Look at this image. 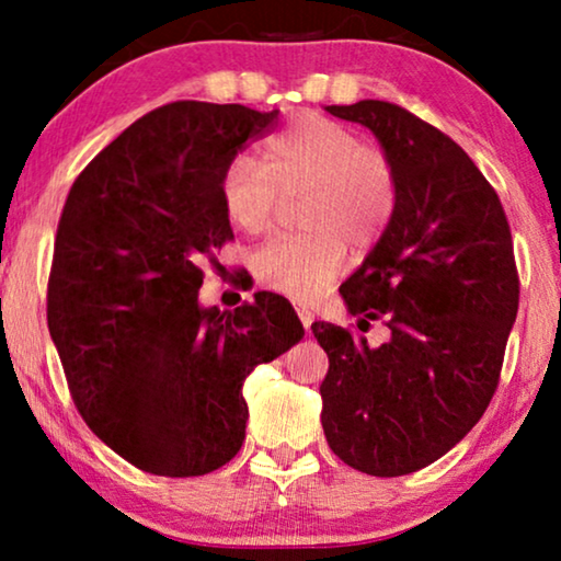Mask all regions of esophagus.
<instances>
[{
  "instance_id": "esophagus-1",
  "label": "esophagus",
  "mask_w": 561,
  "mask_h": 561,
  "mask_svg": "<svg viewBox=\"0 0 561 561\" xmlns=\"http://www.w3.org/2000/svg\"><path fill=\"white\" fill-rule=\"evenodd\" d=\"M294 306H296V313H298V319H301L304 329H306V332H309L311 324H313V311L309 309V306H304V304H294Z\"/></svg>"
}]
</instances>
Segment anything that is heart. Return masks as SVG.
<instances>
[{
  "label": "heart",
  "instance_id": "1",
  "mask_svg": "<svg viewBox=\"0 0 561 561\" xmlns=\"http://www.w3.org/2000/svg\"><path fill=\"white\" fill-rule=\"evenodd\" d=\"M221 204L244 234H267L283 198H304L298 227L252 255L257 283L309 301L342 271L347 250L378 248L398 209V168L388 150L365 145L340 122L301 114L265 145L263 163L234 158L221 175Z\"/></svg>",
  "mask_w": 561,
  "mask_h": 561
}]
</instances>
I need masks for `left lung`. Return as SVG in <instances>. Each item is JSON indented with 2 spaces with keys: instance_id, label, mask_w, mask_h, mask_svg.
Masks as SVG:
<instances>
[{
  "instance_id": "8db88e82",
  "label": "left lung",
  "mask_w": 561,
  "mask_h": 561,
  "mask_svg": "<svg viewBox=\"0 0 561 561\" xmlns=\"http://www.w3.org/2000/svg\"><path fill=\"white\" fill-rule=\"evenodd\" d=\"M327 112L373 129L401 194L340 288L357 327L382 321L390 340L311 324L329 357L321 426L344 465L398 478L447 455L493 401L520 294L513 237L495 188L442 129L378 99Z\"/></svg>"
}]
</instances>
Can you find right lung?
Instances as JSON below:
<instances>
[{
	"label": "right lung",
	"mask_w": 561,
	"mask_h": 561,
	"mask_svg": "<svg viewBox=\"0 0 561 561\" xmlns=\"http://www.w3.org/2000/svg\"><path fill=\"white\" fill-rule=\"evenodd\" d=\"M278 110L171 102L73 181L48 278V329L87 426L137 470L196 478L244 442V378L304 336L283 296L202 309L204 263L232 242L221 175Z\"/></svg>",
	"instance_id": "right-lung-1"
}]
</instances>
